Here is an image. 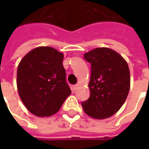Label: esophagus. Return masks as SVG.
Returning <instances> with one entry per match:
<instances>
[{
    "instance_id": "34e87169",
    "label": "esophagus",
    "mask_w": 149,
    "mask_h": 149,
    "mask_svg": "<svg viewBox=\"0 0 149 149\" xmlns=\"http://www.w3.org/2000/svg\"><path fill=\"white\" fill-rule=\"evenodd\" d=\"M79 84H75V85H74V86H73V90H74V91L77 90L78 88H79Z\"/></svg>"
}]
</instances>
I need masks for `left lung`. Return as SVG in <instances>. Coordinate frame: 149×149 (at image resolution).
<instances>
[{
	"label": "left lung",
	"mask_w": 149,
	"mask_h": 149,
	"mask_svg": "<svg viewBox=\"0 0 149 149\" xmlns=\"http://www.w3.org/2000/svg\"><path fill=\"white\" fill-rule=\"evenodd\" d=\"M91 64L90 96L81 103L84 111L98 119L111 117L127 99L130 74L127 62L116 51L102 47L84 54Z\"/></svg>",
	"instance_id": "obj_1"
}]
</instances>
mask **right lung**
<instances>
[{
    "instance_id": "obj_1",
    "label": "right lung",
    "mask_w": 149,
    "mask_h": 149,
    "mask_svg": "<svg viewBox=\"0 0 149 149\" xmlns=\"http://www.w3.org/2000/svg\"><path fill=\"white\" fill-rule=\"evenodd\" d=\"M64 54L52 47L31 50L20 60L17 70V89L26 109L38 117L59 111L71 94L63 66Z\"/></svg>"
}]
</instances>
